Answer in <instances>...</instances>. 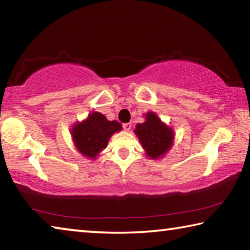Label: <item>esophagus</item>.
Returning a JSON list of instances; mask_svg holds the SVG:
<instances>
[{"mask_svg":"<svg viewBox=\"0 0 250 250\" xmlns=\"http://www.w3.org/2000/svg\"><path fill=\"white\" fill-rule=\"evenodd\" d=\"M131 126H132V125H131V124H124V125H122V128H124L125 131H130Z\"/></svg>","mask_w":250,"mask_h":250,"instance_id":"34e87169","label":"esophagus"}]
</instances>
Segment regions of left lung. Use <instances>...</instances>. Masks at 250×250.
Instances as JSON below:
<instances>
[{
	"label": "left lung",
	"instance_id": "8db88e82",
	"mask_svg": "<svg viewBox=\"0 0 250 250\" xmlns=\"http://www.w3.org/2000/svg\"><path fill=\"white\" fill-rule=\"evenodd\" d=\"M134 133L146 155L153 160L162 158L171 149L174 140L173 130L163 124L154 112L146 113V121L135 125Z\"/></svg>",
	"mask_w": 250,
	"mask_h": 250
}]
</instances>
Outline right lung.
<instances>
[{"mask_svg": "<svg viewBox=\"0 0 250 250\" xmlns=\"http://www.w3.org/2000/svg\"><path fill=\"white\" fill-rule=\"evenodd\" d=\"M121 129L118 121H109L103 113L94 111L86 120L74 125L70 133L76 149L86 158L95 160L107 147L110 137Z\"/></svg>", "mask_w": 250, "mask_h": 250, "instance_id": "right-lung-1", "label": "right lung"}]
</instances>
